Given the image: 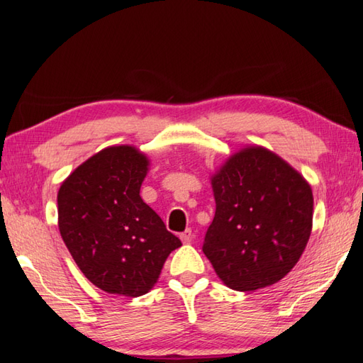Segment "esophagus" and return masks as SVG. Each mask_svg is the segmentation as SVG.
Returning a JSON list of instances; mask_svg holds the SVG:
<instances>
[{
    "mask_svg": "<svg viewBox=\"0 0 363 363\" xmlns=\"http://www.w3.org/2000/svg\"><path fill=\"white\" fill-rule=\"evenodd\" d=\"M194 233H191V229H186L184 230V233L181 234V240L184 242V243H190L191 240H194Z\"/></svg>",
    "mask_w": 363,
    "mask_h": 363,
    "instance_id": "obj_1",
    "label": "esophagus"
}]
</instances>
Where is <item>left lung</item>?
Instances as JSON below:
<instances>
[{"mask_svg": "<svg viewBox=\"0 0 363 363\" xmlns=\"http://www.w3.org/2000/svg\"><path fill=\"white\" fill-rule=\"evenodd\" d=\"M213 221L203 251L229 289L272 285L296 265L312 230L311 186L260 146L234 154L212 177Z\"/></svg>", "mask_w": 363, "mask_h": 363, "instance_id": "8db88e82", "label": "left lung"}]
</instances>
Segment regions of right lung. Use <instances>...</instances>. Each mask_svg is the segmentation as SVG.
Wrapping results in <instances>:
<instances>
[{"label": "right lung", "mask_w": 363, "mask_h": 363, "mask_svg": "<svg viewBox=\"0 0 363 363\" xmlns=\"http://www.w3.org/2000/svg\"><path fill=\"white\" fill-rule=\"evenodd\" d=\"M146 172L148 159L133 146H111L76 168L57 194L59 230L76 265L113 295L148 293L182 245L143 203Z\"/></svg>", "instance_id": "right-lung-1"}]
</instances>
